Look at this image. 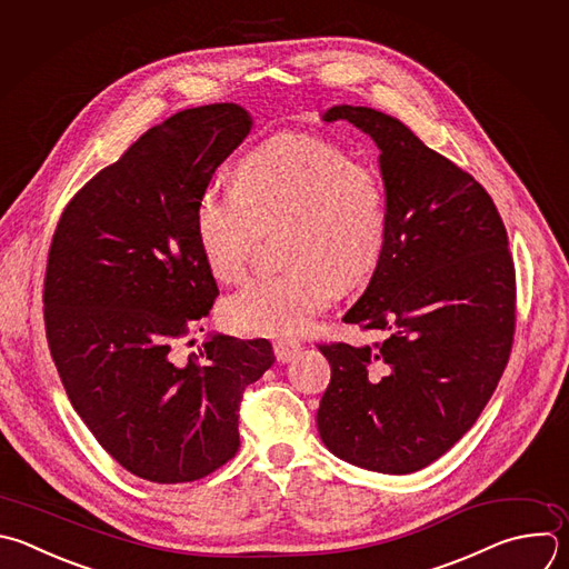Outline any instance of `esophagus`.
<instances>
[{
    "label": "esophagus",
    "instance_id": "obj_1",
    "mask_svg": "<svg viewBox=\"0 0 569 569\" xmlns=\"http://www.w3.org/2000/svg\"><path fill=\"white\" fill-rule=\"evenodd\" d=\"M301 350V343L299 341H292V339H277L274 341V355H277V361L281 363H288L292 361Z\"/></svg>",
    "mask_w": 569,
    "mask_h": 569
}]
</instances>
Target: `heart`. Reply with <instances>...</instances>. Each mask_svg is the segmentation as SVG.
I'll list each match as a JSON object with an SVG mask.
<instances>
[{
    "label": "heart",
    "instance_id": "1",
    "mask_svg": "<svg viewBox=\"0 0 569 569\" xmlns=\"http://www.w3.org/2000/svg\"><path fill=\"white\" fill-rule=\"evenodd\" d=\"M286 223L281 272L259 277L221 306L239 335L303 332L337 295L366 283L389 239V192L380 169L312 133H279L250 149L234 184L206 187L194 212L212 274L241 283L257 230Z\"/></svg>",
    "mask_w": 569,
    "mask_h": 569
}]
</instances>
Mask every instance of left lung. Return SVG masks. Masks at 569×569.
I'll use <instances>...</instances> for the list:
<instances>
[{"instance_id": "8db88e82", "label": "left lung", "mask_w": 569, "mask_h": 569, "mask_svg": "<svg viewBox=\"0 0 569 569\" xmlns=\"http://www.w3.org/2000/svg\"><path fill=\"white\" fill-rule=\"evenodd\" d=\"M380 147L389 239L361 299L343 315L382 330L372 346L319 343L330 385L323 445L380 473H413L478 420L509 361L516 270L487 189L407 124L368 107H332Z\"/></svg>"}]
</instances>
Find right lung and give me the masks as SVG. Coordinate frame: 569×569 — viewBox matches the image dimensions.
Segmentation results:
<instances>
[{"mask_svg":"<svg viewBox=\"0 0 569 569\" xmlns=\"http://www.w3.org/2000/svg\"><path fill=\"white\" fill-rule=\"evenodd\" d=\"M252 120L232 102L144 131L64 208L44 274V328L64 391L100 447L149 482H194L241 447L246 387L274 363L268 339L214 335L189 357L219 286L197 201Z\"/></svg>","mask_w":569,"mask_h":569,"instance_id":"obj_1","label":"right lung"}]
</instances>
